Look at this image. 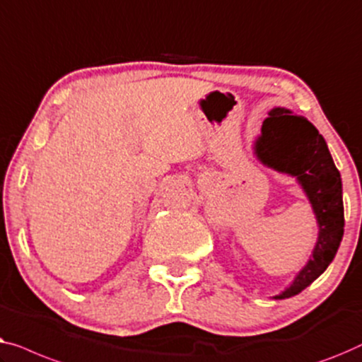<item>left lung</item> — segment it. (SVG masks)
<instances>
[{
	"label": "left lung",
	"instance_id": "1",
	"mask_svg": "<svg viewBox=\"0 0 362 362\" xmlns=\"http://www.w3.org/2000/svg\"><path fill=\"white\" fill-rule=\"evenodd\" d=\"M261 134L254 141V154L269 169L293 177L312 205L318 238L307 264L274 300L290 298L322 276L338 252L344 233L343 183L329 154L327 141L303 116L287 108L271 110Z\"/></svg>",
	"mask_w": 362,
	"mask_h": 362
}]
</instances>
